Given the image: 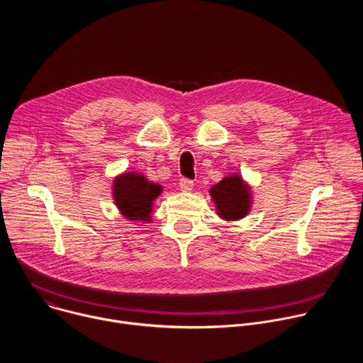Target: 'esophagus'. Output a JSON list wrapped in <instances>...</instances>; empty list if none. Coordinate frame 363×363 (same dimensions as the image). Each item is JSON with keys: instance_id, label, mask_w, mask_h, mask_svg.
I'll return each mask as SVG.
<instances>
[{"instance_id": "34e87169", "label": "esophagus", "mask_w": 363, "mask_h": 363, "mask_svg": "<svg viewBox=\"0 0 363 363\" xmlns=\"http://www.w3.org/2000/svg\"><path fill=\"white\" fill-rule=\"evenodd\" d=\"M179 188L182 192H191L192 188H194V182L191 179H186V178H182L179 181Z\"/></svg>"}]
</instances>
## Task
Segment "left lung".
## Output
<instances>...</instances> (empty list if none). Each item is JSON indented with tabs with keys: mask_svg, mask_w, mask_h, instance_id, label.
<instances>
[{
	"mask_svg": "<svg viewBox=\"0 0 363 363\" xmlns=\"http://www.w3.org/2000/svg\"><path fill=\"white\" fill-rule=\"evenodd\" d=\"M217 216L224 221H238L248 216L252 203L251 185L240 174H230L210 188Z\"/></svg>",
	"mask_w": 363,
	"mask_h": 363,
	"instance_id": "1",
	"label": "left lung"
}]
</instances>
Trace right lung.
I'll return each mask as SVG.
<instances>
[{
  "label": "right lung",
  "instance_id": "right-lung-1",
  "mask_svg": "<svg viewBox=\"0 0 363 363\" xmlns=\"http://www.w3.org/2000/svg\"><path fill=\"white\" fill-rule=\"evenodd\" d=\"M164 191L140 172H122L113 179L112 196L119 213L129 221L150 223L153 202Z\"/></svg>",
  "mask_w": 363,
  "mask_h": 363
}]
</instances>
